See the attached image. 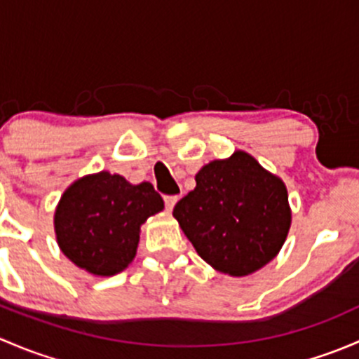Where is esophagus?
Wrapping results in <instances>:
<instances>
[{
	"label": "esophagus",
	"mask_w": 359,
	"mask_h": 359,
	"mask_svg": "<svg viewBox=\"0 0 359 359\" xmlns=\"http://www.w3.org/2000/svg\"><path fill=\"white\" fill-rule=\"evenodd\" d=\"M177 201H179V198H177V196H165V206H166V210H168V212H172L173 206L177 205Z\"/></svg>",
	"instance_id": "obj_1"
}]
</instances>
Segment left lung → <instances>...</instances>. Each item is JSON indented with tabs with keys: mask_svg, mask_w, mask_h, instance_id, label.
<instances>
[{
	"mask_svg": "<svg viewBox=\"0 0 359 359\" xmlns=\"http://www.w3.org/2000/svg\"><path fill=\"white\" fill-rule=\"evenodd\" d=\"M173 217L198 255L231 276H247L271 262L292 224L283 180L245 151L203 166Z\"/></svg>",
	"mask_w": 359,
	"mask_h": 359,
	"instance_id": "left-lung-1",
	"label": "left lung"
}]
</instances>
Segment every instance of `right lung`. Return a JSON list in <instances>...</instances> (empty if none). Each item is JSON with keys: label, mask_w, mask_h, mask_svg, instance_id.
Masks as SVG:
<instances>
[{"label": "right lung", "mask_w": 359, "mask_h": 359, "mask_svg": "<svg viewBox=\"0 0 359 359\" xmlns=\"http://www.w3.org/2000/svg\"><path fill=\"white\" fill-rule=\"evenodd\" d=\"M153 184H130L99 172L67 187L55 210L57 243L71 262L95 276H112L137 253L140 226L163 210Z\"/></svg>", "instance_id": "obj_1"}]
</instances>
